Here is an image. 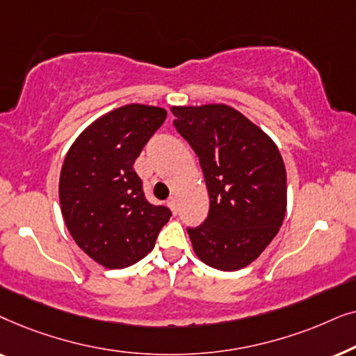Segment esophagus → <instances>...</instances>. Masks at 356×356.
Returning <instances> with one entry per match:
<instances>
[{
    "label": "esophagus",
    "instance_id": "esophagus-1",
    "mask_svg": "<svg viewBox=\"0 0 356 356\" xmlns=\"http://www.w3.org/2000/svg\"><path fill=\"white\" fill-rule=\"evenodd\" d=\"M167 204H168V207L172 209L173 213H178V199L177 197H170Z\"/></svg>",
    "mask_w": 356,
    "mask_h": 356
}]
</instances>
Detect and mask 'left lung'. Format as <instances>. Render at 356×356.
I'll use <instances>...</instances> for the list:
<instances>
[{"instance_id":"obj_1","label":"left lung","mask_w":356,"mask_h":356,"mask_svg":"<svg viewBox=\"0 0 356 356\" xmlns=\"http://www.w3.org/2000/svg\"><path fill=\"white\" fill-rule=\"evenodd\" d=\"M175 128L199 157L211 199L206 222L188 228L204 264L240 270L269 246L286 212V172L269 134L225 104L172 106Z\"/></svg>"}]
</instances>
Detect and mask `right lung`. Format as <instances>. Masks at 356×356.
Wrapping results in <instances>:
<instances>
[{"mask_svg": "<svg viewBox=\"0 0 356 356\" xmlns=\"http://www.w3.org/2000/svg\"><path fill=\"white\" fill-rule=\"evenodd\" d=\"M165 118L167 110L154 105L111 110L77 136L63 162V218L76 245L106 269H123L147 256L172 216L147 202L133 168Z\"/></svg>", "mask_w": 356, "mask_h": 356, "instance_id": "obj_1", "label": "right lung"}]
</instances>
